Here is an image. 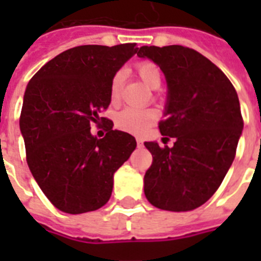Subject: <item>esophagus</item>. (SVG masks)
I'll return each instance as SVG.
<instances>
[{
  "label": "esophagus",
  "instance_id": "1",
  "mask_svg": "<svg viewBox=\"0 0 261 261\" xmlns=\"http://www.w3.org/2000/svg\"><path fill=\"white\" fill-rule=\"evenodd\" d=\"M137 145H138V146H142V139L137 138Z\"/></svg>",
  "mask_w": 261,
  "mask_h": 261
}]
</instances>
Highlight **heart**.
<instances>
[{
  "mask_svg": "<svg viewBox=\"0 0 261 261\" xmlns=\"http://www.w3.org/2000/svg\"><path fill=\"white\" fill-rule=\"evenodd\" d=\"M135 71L142 83L146 85L149 89H159L161 87L163 75L161 70L155 63L150 61H143L135 65ZM123 85V73L118 71L114 75V79L111 81L110 87V97L112 102H118L120 97ZM157 119V112L150 108H124L115 116V123L119 128L124 131L133 133V134H142L147 127L151 126L154 120Z\"/></svg>",
  "mask_w": 261,
  "mask_h": 261,
  "instance_id": "heart-1",
  "label": "heart"
}]
</instances>
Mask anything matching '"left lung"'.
Returning <instances> with one entry per match:
<instances>
[{"instance_id":"1","label":"left lung","mask_w":261,"mask_h":261,"mask_svg":"<svg viewBox=\"0 0 261 261\" xmlns=\"http://www.w3.org/2000/svg\"><path fill=\"white\" fill-rule=\"evenodd\" d=\"M137 55L165 75L160 131L174 138L172 147L145 142L153 155L143 178L145 196L161 210H195L218 190L234 160L244 128L239 96L222 70L192 48L142 46Z\"/></svg>"}]
</instances>
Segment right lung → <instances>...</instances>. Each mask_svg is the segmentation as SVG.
Listing matches in <instances>:
<instances>
[{"label":"right lung","mask_w":261,"mask_h":261,"mask_svg":"<svg viewBox=\"0 0 261 261\" xmlns=\"http://www.w3.org/2000/svg\"><path fill=\"white\" fill-rule=\"evenodd\" d=\"M137 51L135 43L74 47L47 62L27 85L20 116L27 163L43 194L63 213L104 206L115 172L137 147L134 137L114 130L112 122L104 138L90 133L110 106L114 75Z\"/></svg>","instance_id":"1"}]
</instances>
